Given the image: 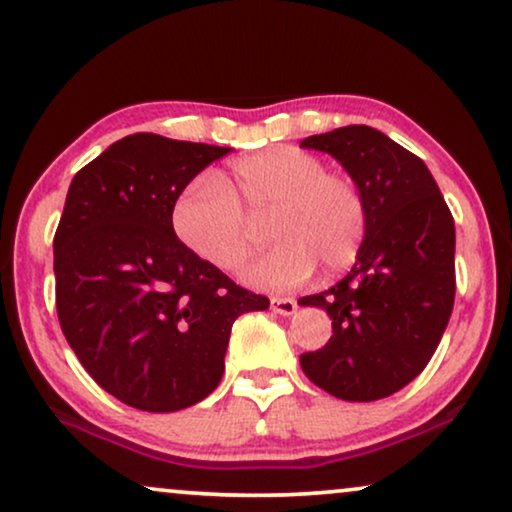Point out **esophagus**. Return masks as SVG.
Returning <instances> with one entry per match:
<instances>
[{"instance_id":"34e87169","label":"esophagus","mask_w":512,"mask_h":512,"mask_svg":"<svg viewBox=\"0 0 512 512\" xmlns=\"http://www.w3.org/2000/svg\"><path fill=\"white\" fill-rule=\"evenodd\" d=\"M270 308L275 310L277 315H291L296 310V301H294V298H287V296H272L270 298Z\"/></svg>"}]
</instances>
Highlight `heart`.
<instances>
[{"label": "heart", "instance_id": "obj_1", "mask_svg": "<svg viewBox=\"0 0 512 512\" xmlns=\"http://www.w3.org/2000/svg\"><path fill=\"white\" fill-rule=\"evenodd\" d=\"M270 218L275 244L244 272L251 287L287 291L313 275L345 270L367 235V202L353 178L327 171L320 157L294 145L256 152L230 176H199L174 204L176 237L199 261L240 270L256 244L254 221Z\"/></svg>", "mask_w": 512, "mask_h": 512}]
</instances>
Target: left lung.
<instances>
[{
	"mask_svg": "<svg viewBox=\"0 0 512 512\" xmlns=\"http://www.w3.org/2000/svg\"><path fill=\"white\" fill-rule=\"evenodd\" d=\"M360 185L367 235L336 287L303 296L327 310L331 338L301 355L303 374L348 402H374L426 369L454 308V218L421 157L364 124L308 136Z\"/></svg>",
	"mask_w": 512,
	"mask_h": 512,
	"instance_id": "1",
	"label": "left lung"
}]
</instances>
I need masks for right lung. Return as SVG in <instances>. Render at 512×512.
<instances>
[{
    "label": "right lung",
    "mask_w": 512,
    "mask_h": 512,
    "mask_svg": "<svg viewBox=\"0 0 512 512\" xmlns=\"http://www.w3.org/2000/svg\"><path fill=\"white\" fill-rule=\"evenodd\" d=\"M230 148L134 134L72 178L53 237L58 322L105 393L178 411L221 383L232 322L270 301L199 261L171 214Z\"/></svg>",
    "instance_id": "add662e5"
}]
</instances>
